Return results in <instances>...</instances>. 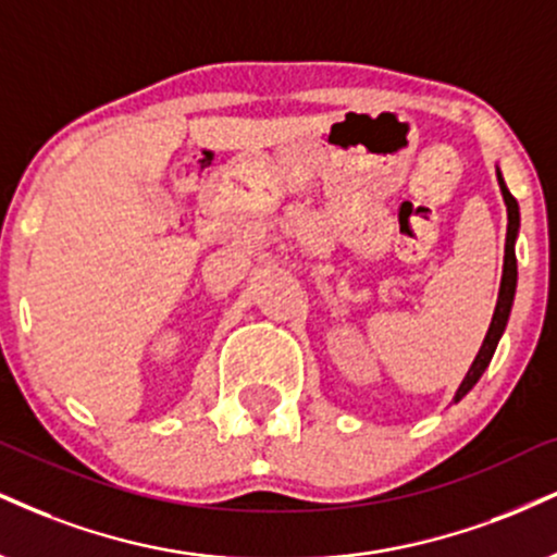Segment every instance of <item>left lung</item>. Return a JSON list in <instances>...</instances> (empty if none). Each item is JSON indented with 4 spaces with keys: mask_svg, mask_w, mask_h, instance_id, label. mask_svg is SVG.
Segmentation results:
<instances>
[{
    "mask_svg": "<svg viewBox=\"0 0 557 557\" xmlns=\"http://www.w3.org/2000/svg\"><path fill=\"white\" fill-rule=\"evenodd\" d=\"M495 173H498V186H500V194H504L506 212H508L504 277H500L498 304H495L491 330H487L485 339H482V347H480L478 358L472 360V366H470V371H467L465 381H461L459 388H457V394H454V401H459L461 397H465V394L470 392L474 384H478L482 373H485V368L491 366L493 352H495V347H498L500 334H504L506 324H508V317H511V306H513V296H516V251H513V244H516V236H519V205H516V199L511 197V191L506 189V181H504V176H500V171L495 169Z\"/></svg>",
    "mask_w": 557,
    "mask_h": 557,
    "instance_id": "8db88e82",
    "label": "left lung"
}]
</instances>
